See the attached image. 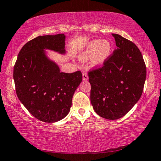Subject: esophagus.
Segmentation results:
<instances>
[{"label":"esophagus","mask_w":161,"mask_h":161,"mask_svg":"<svg viewBox=\"0 0 161 161\" xmlns=\"http://www.w3.org/2000/svg\"><path fill=\"white\" fill-rule=\"evenodd\" d=\"M83 80L84 81H86L88 80V74H87V73L86 72V71H83Z\"/></svg>","instance_id":"1"}]
</instances>
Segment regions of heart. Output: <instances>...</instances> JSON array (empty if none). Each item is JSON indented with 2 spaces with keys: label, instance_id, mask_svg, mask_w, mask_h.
I'll return each instance as SVG.
<instances>
[{
  "label": "heart",
  "instance_id": "b5f03b06",
  "mask_svg": "<svg viewBox=\"0 0 161 161\" xmlns=\"http://www.w3.org/2000/svg\"><path fill=\"white\" fill-rule=\"evenodd\" d=\"M113 51L112 43L108 39L91 41L85 45L79 53L78 58L80 61L85 62L91 60V65L93 68H100L103 65Z\"/></svg>",
  "mask_w": 161,
  "mask_h": 161
}]
</instances>
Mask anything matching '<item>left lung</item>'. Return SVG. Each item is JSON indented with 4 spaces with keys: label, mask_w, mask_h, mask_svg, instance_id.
Instances as JSON below:
<instances>
[{
    "label": "left lung",
    "mask_w": 161,
    "mask_h": 161,
    "mask_svg": "<svg viewBox=\"0 0 161 161\" xmlns=\"http://www.w3.org/2000/svg\"><path fill=\"white\" fill-rule=\"evenodd\" d=\"M117 49L103 66L88 73L91 102L96 113L117 120L130 111L140 99L146 67L138 47L118 34L112 33Z\"/></svg>",
    "instance_id": "obj_1"
}]
</instances>
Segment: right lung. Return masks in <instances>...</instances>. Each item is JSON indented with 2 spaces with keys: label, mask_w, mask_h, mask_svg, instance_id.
<instances>
[{
  "label": "right lung",
  "mask_w": 161,
  "mask_h": 161,
  "mask_svg": "<svg viewBox=\"0 0 161 161\" xmlns=\"http://www.w3.org/2000/svg\"><path fill=\"white\" fill-rule=\"evenodd\" d=\"M65 36H42L28 41L18 53L14 70L15 91L20 101L34 117L56 123L70 112L82 73H61L46 50L65 55Z\"/></svg>",
  "instance_id": "obj_1"
}]
</instances>
